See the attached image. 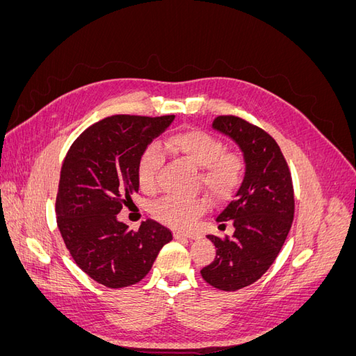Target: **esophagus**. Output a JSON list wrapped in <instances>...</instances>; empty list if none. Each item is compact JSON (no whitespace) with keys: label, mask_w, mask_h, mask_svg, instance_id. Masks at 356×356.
<instances>
[{"label":"esophagus","mask_w":356,"mask_h":356,"mask_svg":"<svg viewBox=\"0 0 356 356\" xmlns=\"http://www.w3.org/2000/svg\"><path fill=\"white\" fill-rule=\"evenodd\" d=\"M175 239H196L197 236L195 233H181V232H175L174 233Z\"/></svg>","instance_id":"esophagus-1"}]
</instances>
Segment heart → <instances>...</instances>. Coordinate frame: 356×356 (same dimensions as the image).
I'll use <instances>...</instances> for the list:
<instances>
[{
    "label": "heart",
    "instance_id": "1",
    "mask_svg": "<svg viewBox=\"0 0 356 356\" xmlns=\"http://www.w3.org/2000/svg\"><path fill=\"white\" fill-rule=\"evenodd\" d=\"M165 145L172 154L186 159L199 168L197 184L215 200H227L239 188L245 160L239 153L225 152V145L218 136L203 129L190 127L169 135ZM161 160L163 157L156 145H148L139 156L136 179L141 190L154 191ZM207 209L208 202L203 197H165L153 207V217L172 227L187 229Z\"/></svg>",
    "mask_w": 356,
    "mask_h": 356
}]
</instances>
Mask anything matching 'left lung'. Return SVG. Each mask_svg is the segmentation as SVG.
Listing matches in <instances>:
<instances>
[{"mask_svg":"<svg viewBox=\"0 0 356 356\" xmlns=\"http://www.w3.org/2000/svg\"><path fill=\"white\" fill-rule=\"evenodd\" d=\"M212 127L239 145L245 177L217 217L220 229L230 222L234 232L207 236L217 255L200 273L213 288L236 291L258 281L276 260L294 220V188L281 148L263 129L234 115L217 117Z\"/></svg>","mask_w":356,"mask_h":356,"instance_id":"8db88e82","label":"left lung"}]
</instances>
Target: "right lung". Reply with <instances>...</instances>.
<instances>
[{
	"mask_svg": "<svg viewBox=\"0 0 356 356\" xmlns=\"http://www.w3.org/2000/svg\"><path fill=\"white\" fill-rule=\"evenodd\" d=\"M175 115L118 114L92 124L70 147L56 196L58 227L71 257L93 281L124 288L145 277L172 233L154 220L139 230L117 220L138 191L136 163Z\"/></svg>",
	"mask_w": 356,
	"mask_h": 356,
	"instance_id": "right-lung-1",
	"label": "right lung"
}]
</instances>
